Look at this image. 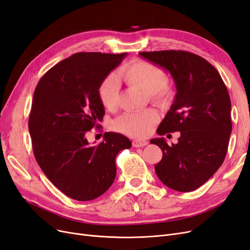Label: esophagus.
Instances as JSON below:
<instances>
[{
  "instance_id": "esophagus-1",
  "label": "esophagus",
  "mask_w": 250,
  "mask_h": 250,
  "mask_svg": "<svg viewBox=\"0 0 250 250\" xmlns=\"http://www.w3.org/2000/svg\"><path fill=\"white\" fill-rule=\"evenodd\" d=\"M147 145V142L146 141H139V139H133L132 141V146L134 147H142Z\"/></svg>"
}]
</instances>
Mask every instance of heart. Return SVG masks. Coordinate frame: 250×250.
<instances>
[{"mask_svg": "<svg viewBox=\"0 0 250 250\" xmlns=\"http://www.w3.org/2000/svg\"><path fill=\"white\" fill-rule=\"evenodd\" d=\"M119 77L132 88L146 93L153 103L164 104L170 102L173 95L171 84L164 80V73L159 66L146 61H133L125 64ZM98 95L103 105L107 109H115L119 102V82L114 75L107 76L99 86ZM159 115L154 108L139 113H126L117 118L114 129L135 138L146 137L152 127L158 122Z\"/></svg>", "mask_w": 250, "mask_h": 250, "instance_id": "1", "label": "heart"}]
</instances>
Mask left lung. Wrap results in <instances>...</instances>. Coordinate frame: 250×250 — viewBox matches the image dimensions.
Returning a JSON list of instances; mask_svg holds the SVG:
<instances>
[{
    "label": "left lung",
    "instance_id": "obj_1",
    "mask_svg": "<svg viewBox=\"0 0 250 250\" xmlns=\"http://www.w3.org/2000/svg\"><path fill=\"white\" fill-rule=\"evenodd\" d=\"M142 57L170 73L176 94L157 133L181 132L177 144H151L163 157L155 171L165 186L178 192L201 187L222 166L232 132L231 99L216 68L206 59L181 50L141 52Z\"/></svg>",
    "mask_w": 250,
    "mask_h": 250
}]
</instances>
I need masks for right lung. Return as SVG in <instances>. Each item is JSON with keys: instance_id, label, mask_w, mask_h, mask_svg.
I'll return each instance as SVG.
<instances>
[{"instance_id": "obj_1", "label": "right lung", "mask_w": 250, "mask_h": 250, "mask_svg": "<svg viewBox=\"0 0 250 250\" xmlns=\"http://www.w3.org/2000/svg\"><path fill=\"white\" fill-rule=\"evenodd\" d=\"M126 55L76 53L50 68L36 87L28 119L34 155L50 182L74 200L105 193L116 177V156L131 147L120 133L105 132L97 146L86 138L104 115L99 86Z\"/></svg>"}]
</instances>
